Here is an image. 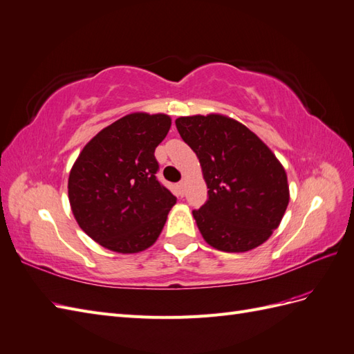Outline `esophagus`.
I'll return each mask as SVG.
<instances>
[{
	"label": "esophagus",
	"instance_id": "34e87169",
	"mask_svg": "<svg viewBox=\"0 0 354 354\" xmlns=\"http://www.w3.org/2000/svg\"><path fill=\"white\" fill-rule=\"evenodd\" d=\"M178 194H180V196H185V183H183V181H180V183H178Z\"/></svg>",
	"mask_w": 354,
	"mask_h": 354
}]
</instances>
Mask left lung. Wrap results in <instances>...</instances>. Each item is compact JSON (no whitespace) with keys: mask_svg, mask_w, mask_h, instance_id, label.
Returning <instances> with one entry per match:
<instances>
[{"mask_svg":"<svg viewBox=\"0 0 354 354\" xmlns=\"http://www.w3.org/2000/svg\"><path fill=\"white\" fill-rule=\"evenodd\" d=\"M176 127L208 187L207 203L192 212L204 240L227 253L263 244L289 204L280 160L254 132L223 114L178 118Z\"/></svg>","mask_w":354,"mask_h":354,"instance_id":"1","label":"left lung"}]
</instances>
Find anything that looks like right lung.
I'll return each instance as SVG.
<instances>
[{
	"label": "right lung",
	"instance_id": "right-lung-1",
	"mask_svg": "<svg viewBox=\"0 0 354 354\" xmlns=\"http://www.w3.org/2000/svg\"><path fill=\"white\" fill-rule=\"evenodd\" d=\"M167 114L131 113L100 131L70 171L68 199L79 226L100 245L138 253L153 245L177 198L159 183L155 149Z\"/></svg>",
	"mask_w": 354,
	"mask_h": 354
}]
</instances>
